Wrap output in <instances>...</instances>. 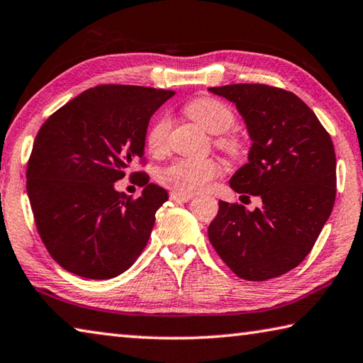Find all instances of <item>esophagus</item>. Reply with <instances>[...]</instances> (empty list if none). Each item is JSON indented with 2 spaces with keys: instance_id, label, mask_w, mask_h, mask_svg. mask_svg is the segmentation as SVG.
I'll return each mask as SVG.
<instances>
[{
  "instance_id": "34e87169",
  "label": "esophagus",
  "mask_w": 363,
  "mask_h": 363,
  "mask_svg": "<svg viewBox=\"0 0 363 363\" xmlns=\"http://www.w3.org/2000/svg\"><path fill=\"white\" fill-rule=\"evenodd\" d=\"M169 199L173 201H184V203H186V201L194 199V195L192 194H182V192H171Z\"/></svg>"
}]
</instances>
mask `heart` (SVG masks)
<instances>
[{"instance_id":"1","label":"heart","mask_w":363,"mask_h":363,"mask_svg":"<svg viewBox=\"0 0 363 363\" xmlns=\"http://www.w3.org/2000/svg\"><path fill=\"white\" fill-rule=\"evenodd\" d=\"M189 118L203 126L208 133L218 134L214 145L232 158H242L247 152V143L242 134L232 131L235 125V112L229 104L218 97H196L186 106ZM173 118L168 112H162L150 123L145 134V143L150 152L163 153L168 149ZM220 174V167L214 160L181 158L171 163L160 173V181L174 189V192L195 194L206 189L210 182Z\"/></svg>"}]
</instances>
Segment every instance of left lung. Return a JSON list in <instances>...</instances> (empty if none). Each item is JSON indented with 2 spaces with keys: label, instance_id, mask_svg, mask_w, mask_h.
Here are the masks:
<instances>
[{
  "label": "left lung",
  "instance_id": "obj_1",
  "mask_svg": "<svg viewBox=\"0 0 363 363\" xmlns=\"http://www.w3.org/2000/svg\"><path fill=\"white\" fill-rule=\"evenodd\" d=\"M233 102L253 140L248 163L230 179L262 206L219 201L208 238L237 277L266 281L299 266L330 218L336 196V157L315 113L290 91L240 83L210 88Z\"/></svg>",
  "mask_w": 363,
  "mask_h": 363
}]
</instances>
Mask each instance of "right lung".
I'll list each match as a JSON object with an SVG mask.
<instances>
[{
	"label": "right lung",
	"mask_w": 363,
	"mask_h": 363,
	"mask_svg": "<svg viewBox=\"0 0 363 363\" xmlns=\"http://www.w3.org/2000/svg\"><path fill=\"white\" fill-rule=\"evenodd\" d=\"M174 91L99 84L43 123L27 163V194L36 230L54 261L84 279L107 280L143 253L167 190L134 171L138 199L115 182L145 163L150 116Z\"/></svg>",
	"instance_id": "right-lung-1"
}]
</instances>
